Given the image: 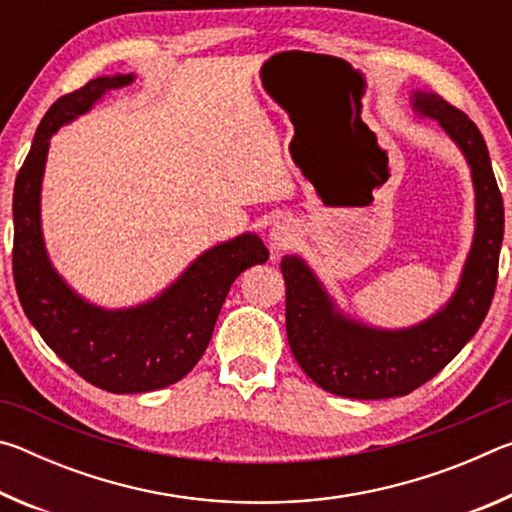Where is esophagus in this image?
Masks as SVG:
<instances>
[{"instance_id":"1","label":"esophagus","mask_w":512,"mask_h":512,"mask_svg":"<svg viewBox=\"0 0 512 512\" xmlns=\"http://www.w3.org/2000/svg\"><path fill=\"white\" fill-rule=\"evenodd\" d=\"M296 239V228H293V223L291 221H277L275 225H273V230H271V244H273V248H287L291 241Z\"/></svg>"}]
</instances>
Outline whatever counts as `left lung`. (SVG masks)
I'll return each mask as SVG.
<instances>
[{"instance_id":"obj_1","label":"left lung","mask_w":512,"mask_h":512,"mask_svg":"<svg viewBox=\"0 0 512 512\" xmlns=\"http://www.w3.org/2000/svg\"><path fill=\"white\" fill-rule=\"evenodd\" d=\"M413 106L440 121L472 167L476 232L461 284L449 305L418 327L400 332L372 329L341 316L300 257L282 259L287 339L293 357L320 388L352 400L409 395L436 377L481 327L497 289L504 201L483 135L463 110L440 94L415 92Z\"/></svg>"}]
</instances>
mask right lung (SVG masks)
<instances>
[{
	"label": "right lung",
	"instance_id": "obj_1",
	"mask_svg": "<svg viewBox=\"0 0 512 512\" xmlns=\"http://www.w3.org/2000/svg\"><path fill=\"white\" fill-rule=\"evenodd\" d=\"M133 74L94 79L60 97L42 117L13 192V280L31 325L76 375L108 393H146L176 384L203 357L232 282L268 250L241 235L203 253L146 305L106 311L81 300L51 268L40 232V185L49 137Z\"/></svg>",
	"mask_w": 512,
	"mask_h": 512
}]
</instances>
